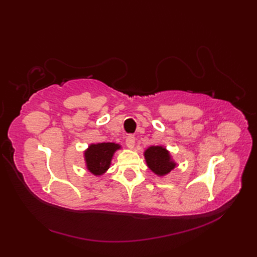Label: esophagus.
I'll return each mask as SVG.
<instances>
[{
  "mask_svg": "<svg viewBox=\"0 0 257 257\" xmlns=\"http://www.w3.org/2000/svg\"><path fill=\"white\" fill-rule=\"evenodd\" d=\"M135 143H136V138H135V136H133V135L128 136L127 139H125V145H127V147H128L129 149H133L134 148Z\"/></svg>",
  "mask_w": 257,
  "mask_h": 257,
  "instance_id": "obj_1",
  "label": "esophagus"
}]
</instances>
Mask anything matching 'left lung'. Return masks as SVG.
I'll list each match as a JSON object with an SVG mask.
<instances>
[{
  "instance_id": "obj_1",
  "label": "left lung",
  "mask_w": 257,
  "mask_h": 257,
  "mask_svg": "<svg viewBox=\"0 0 257 257\" xmlns=\"http://www.w3.org/2000/svg\"><path fill=\"white\" fill-rule=\"evenodd\" d=\"M145 160L150 170L158 177H165L177 167V162L163 146H150L144 152Z\"/></svg>"
}]
</instances>
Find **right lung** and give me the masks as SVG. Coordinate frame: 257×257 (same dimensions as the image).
Instances as JSON below:
<instances>
[{"mask_svg": "<svg viewBox=\"0 0 257 257\" xmlns=\"http://www.w3.org/2000/svg\"><path fill=\"white\" fill-rule=\"evenodd\" d=\"M121 149V146L114 143L90 144L84 151L86 169L96 177L105 174L110 168L114 152Z\"/></svg>", "mask_w": 257, "mask_h": 257, "instance_id": "obj_1", "label": "right lung"}]
</instances>
